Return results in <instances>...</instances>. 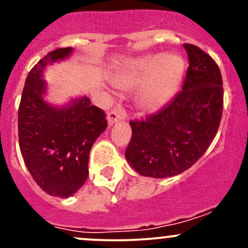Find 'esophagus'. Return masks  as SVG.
Masks as SVG:
<instances>
[{
	"label": "esophagus",
	"instance_id": "obj_1",
	"mask_svg": "<svg viewBox=\"0 0 248 248\" xmlns=\"http://www.w3.org/2000/svg\"><path fill=\"white\" fill-rule=\"evenodd\" d=\"M124 112L120 109H112L111 111H109L108 115H107V120H108L109 126H112V124H116V122L121 121V120L124 119Z\"/></svg>",
	"mask_w": 248,
	"mask_h": 248
}]
</instances>
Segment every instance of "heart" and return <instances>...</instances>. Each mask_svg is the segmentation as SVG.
I'll use <instances>...</instances> for the list:
<instances>
[{
    "label": "heart",
    "mask_w": 248,
    "mask_h": 248,
    "mask_svg": "<svg viewBox=\"0 0 248 248\" xmlns=\"http://www.w3.org/2000/svg\"><path fill=\"white\" fill-rule=\"evenodd\" d=\"M185 62L175 52L138 57L127 61L111 78L112 84L124 91L138 87L136 103L140 111L154 114L170 102L179 90Z\"/></svg>",
    "instance_id": "b5f03b06"
}]
</instances>
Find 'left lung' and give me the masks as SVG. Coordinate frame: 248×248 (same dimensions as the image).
I'll return each instance as SVG.
<instances>
[{
  "label": "left lung",
  "mask_w": 248,
  "mask_h": 248,
  "mask_svg": "<svg viewBox=\"0 0 248 248\" xmlns=\"http://www.w3.org/2000/svg\"><path fill=\"white\" fill-rule=\"evenodd\" d=\"M188 68L182 91L156 114L131 121L126 149L129 166L142 176L170 177L191 168L209 149L223 111L218 66L210 55L184 44Z\"/></svg>",
  "instance_id": "left-lung-1"
}]
</instances>
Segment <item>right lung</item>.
<instances>
[{"label":"right lung","mask_w":248,"mask_h":248,"mask_svg":"<svg viewBox=\"0 0 248 248\" xmlns=\"http://www.w3.org/2000/svg\"><path fill=\"white\" fill-rule=\"evenodd\" d=\"M72 52L71 46L50 51L30 71L17 115L20 151L30 174L44 192L60 198L72 197L85 184L92 145L107 129L104 111L86 96L62 107L46 101L44 71Z\"/></svg>","instance_id":"1"}]
</instances>
